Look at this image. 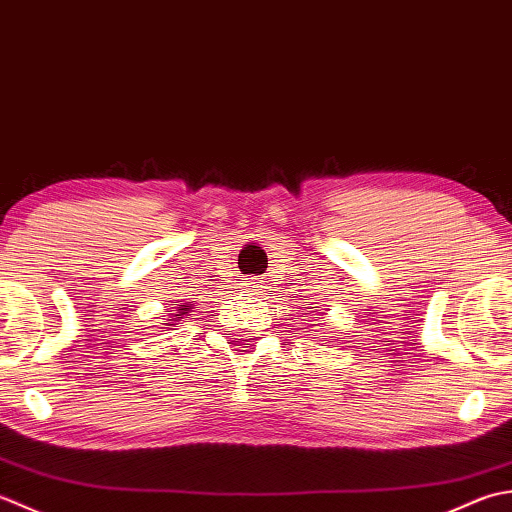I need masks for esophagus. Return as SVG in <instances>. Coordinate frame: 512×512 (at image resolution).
I'll use <instances>...</instances> for the list:
<instances>
[{
	"label": "esophagus",
	"mask_w": 512,
	"mask_h": 512,
	"mask_svg": "<svg viewBox=\"0 0 512 512\" xmlns=\"http://www.w3.org/2000/svg\"><path fill=\"white\" fill-rule=\"evenodd\" d=\"M245 287H256V283H254V280H247Z\"/></svg>",
	"instance_id": "1"
}]
</instances>
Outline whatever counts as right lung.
<instances>
[{
    "label": "right lung",
    "instance_id": "add662e5",
    "mask_svg": "<svg viewBox=\"0 0 512 512\" xmlns=\"http://www.w3.org/2000/svg\"><path fill=\"white\" fill-rule=\"evenodd\" d=\"M192 309H194L192 302H179V305L172 307L174 314H170V320L165 322V329H170L174 325H181V320H185L187 316H192Z\"/></svg>",
    "mask_w": 512,
    "mask_h": 512
}]
</instances>
